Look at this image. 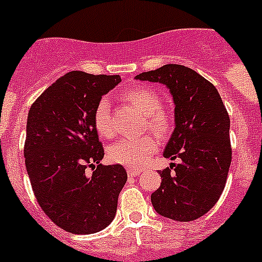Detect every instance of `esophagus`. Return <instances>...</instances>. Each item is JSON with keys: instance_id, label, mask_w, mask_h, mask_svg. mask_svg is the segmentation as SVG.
<instances>
[{"instance_id": "obj_1", "label": "esophagus", "mask_w": 262, "mask_h": 262, "mask_svg": "<svg viewBox=\"0 0 262 262\" xmlns=\"http://www.w3.org/2000/svg\"><path fill=\"white\" fill-rule=\"evenodd\" d=\"M127 173H128V176H139L140 173H142V170L140 169H136V168H127Z\"/></svg>"}]
</instances>
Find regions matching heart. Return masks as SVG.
<instances>
[{"label":"heart","mask_w":262,"mask_h":262,"mask_svg":"<svg viewBox=\"0 0 262 262\" xmlns=\"http://www.w3.org/2000/svg\"><path fill=\"white\" fill-rule=\"evenodd\" d=\"M124 101L140 111L145 117V124L152 133L164 136L170 129V120L161 110V101L155 90L147 86H135L126 92ZM94 127L102 138H111L115 134L114 122L111 115V106L107 99H101L94 110ZM157 144L152 136H142L136 139H123L108 148L111 161L122 164L128 168H140L148 161L156 149Z\"/></svg>","instance_id":"heart-1"}]
</instances>
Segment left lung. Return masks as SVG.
Returning <instances> with one entry per match:
<instances>
[{"mask_svg": "<svg viewBox=\"0 0 262 262\" xmlns=\"http://www.w3.org/2000/svg\"><path fill=\"white\" fill-rule=\"evenodd\" d=\"M135 78L165 85L174 103V129L163 155L181 163L160 170L152 206L172 221H195L214 207L226 186L232 159L228 113L216 88L187 67L168 64Z\"/></svg>", "mask_w": 262, "mask_h": 262, "instance_id": "left-lung-1", "label": "left lung"}]
</instances>
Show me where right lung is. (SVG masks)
Instances as JSON below:
<instances>
[{
	"instance_id": "right-lung-1",
	"label": "right lung",
	"mask_w": 262,
	"mask_h": 262,
	"mask_svg": "<svg viewBox=\"0 0 262 262\" xmlns=\"http://www.w3.org/2000/svg\"><path fill=\"white\" fill-rule=\"evenodd\" d=\"M120 81L119 75L69 72L30 107L25 164L32 190L46 215L71 233L98 232L117 214L127 172L120 164H99L105 152L93 117L97 103Z\"/></svg>"
}]
</instances>
